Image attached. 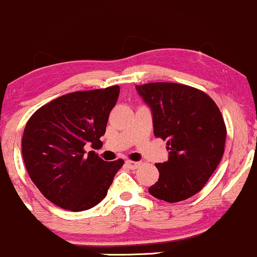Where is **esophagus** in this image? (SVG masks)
Here are the masks:
<instances>
[{
    "instance_id": "34e87169",
    "label": "esophagus",
    "mask_w": 257,
    "mask_h": 257,
    "mask_svg": "<svg viewBox=\"0 0 257 257\" xmlns=\"http://www.w3.org/2000/svg\"><path fill=\"white\" fill-rule=\"evenodd\" d=\"M125 164L128 166L131 169H138L139 167L141 166V162H134V161H126Z\"/></svg>"
}]
</instances>
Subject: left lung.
Here are the masks:
<instances>
[{"instance_id":"1","label":"left lung","mask_w":257,"mask_h":257,"mask_svg":"<svg viewBox=\"0 0 257 257\" xmlns=\"http://www.w3.org/2000/svg\"><path fill=\"white\" fill-rule=\"evenodd\" d=\"M151 107L153 133L167 140L169 158L157 163L158 181L149 188L168 203L198 193L213 175L225 151L226 124L215 101L186 84L156 82L137 85Z\"/></svg>"}]
</instances>
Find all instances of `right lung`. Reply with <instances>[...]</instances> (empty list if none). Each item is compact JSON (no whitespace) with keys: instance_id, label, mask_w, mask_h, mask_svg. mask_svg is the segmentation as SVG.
Masks as SVG:
<instances>
[{"instance_id":"right-lung-1","label":"right lung","mask_w":257,"mask_h":257,"mask_svg":"<svg viewBox=\"0 0 257 257\" xmlns=\"http://www.w3.org/2000/svg\"><path fill=\"white\" fill-rule=\"evenodd\" d=\"M118 85L73 91L43 105L29 118L22 151L29 175L55 205L83 211L101 202L124 161L106 162L85 145L101 146Z\"/></svg>"}]
</instances>
